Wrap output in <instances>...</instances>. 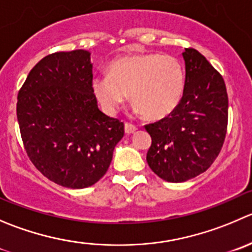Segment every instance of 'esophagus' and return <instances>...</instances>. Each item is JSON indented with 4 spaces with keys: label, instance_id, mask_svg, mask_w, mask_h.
<instances>
[{
    "label": "esophagus",
    "instance_id": "esophagus-1",
    "mask_svg": "<svg viewBox=\"0 0 252 252\" xmlns=\"http://www.w3.org/2000/svg\"><path fill=\"white\" fill-rule=\"evenodd\" d=\"M124 129H126V134H131V133H134V131H135L138 128H136V126H134V124L126 122V123H124Z\"/></svg>",
    "mask_w": 252,
    "mask_h": 252
}]
</instances>
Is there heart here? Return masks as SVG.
Segmentation results:
<instances>
[{"instance_id": "b5f03b06", "label": "heart", "mask_w": 252, "mask_h": 252, "mask_svg": "<svg viewBox=\"0 0 252 252\" xmlns=\"http://www.w3.org/2000/svg\"><path fill=\"white\" fill-rule=\"evenodd\" d=\"M185 85L181 61L156 53L117 59L108 66V75L92 80L94 96L108 113L119 108L129 92L136 109L149 119L168 116L180 103Z\"/></svg>"}]
</instances>
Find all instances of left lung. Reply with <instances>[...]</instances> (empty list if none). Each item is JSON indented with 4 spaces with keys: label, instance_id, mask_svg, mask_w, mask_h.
<instances>
[{
    "label": "left lung",
    "instance_id": "1",
    "mask_svg": "<svg viewBox=\"0 0 252 252\" xmlns=\"http://www.w3.org/2000/svg\"><path fill=\"white\" fill-rule=\"evenodd\" d=\"M186 85L178 106L146 124L151 146L146 161L167 182H185L208 170L219 155L228 128V94L221 75L193 48L182 53Z\"/></svg>",
    "mask_w": 252,
    "mask_h": 252
}]
</instances>
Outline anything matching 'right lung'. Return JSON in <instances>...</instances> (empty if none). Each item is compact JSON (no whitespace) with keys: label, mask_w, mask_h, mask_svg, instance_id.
I'll return each instance as SVG.
<instances>
[{"label":"right lung","mask_w":252,"mask_h":252,"mask_svg":"<svg viewBox=\"0 0 252 252\" xmlns=\"http://www.w3.org/2000/svg\"><path fill=\"white\" fill-rule=\"evenodd\" d=\"M92 79L91 53L59 51L39 61L18 92L27 155L63 187L86 188L101 180L124 135L123 122L98 109Z\"/></svg>","instance_id":"1"}]
</instances>
